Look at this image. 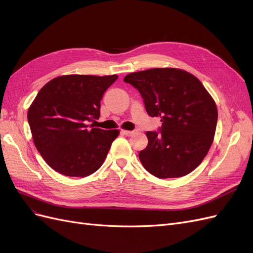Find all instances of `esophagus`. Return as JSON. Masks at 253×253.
Returning <instances> with one entry per match:
<instances>
[{"instance_id": "esophagus-1", "label": "esophagus", "mask_w": 253, "mask_h": 253, "mask_svg": "<svg viewBox=\"0 0 253 253\" xmlns=\"http://www.w3.org/2000/svg\"><path fill=\"white\" fill-rule=\"evenodd\" d=\"M134 132H135L134 130H122V133L125 134V135H128V136L132 135Z\"/></svg>"}]
</instances>
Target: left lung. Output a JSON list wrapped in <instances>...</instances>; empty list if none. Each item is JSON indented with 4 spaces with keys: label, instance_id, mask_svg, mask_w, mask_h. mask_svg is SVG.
Listing matches in <instances>:
<instances>
[{
    "label": "left lung",
    "instance_id": "obj_1",
    "mask_svg": "<svg viewBox=\"0 0 253 253\" xmlns=\"http://www.w3.org/2000/svg\"><path fill=\"white\" fill-rule=\"evenodd\" d=\"M124 82L140 92L148 116L160 117L158 131H147L148 145L138 153L144 168L160 178L180 177L197 168L215 133L217 109L191 73L153 68L130 73Z\"/></svg>",
    "mask_w": 253,
    "mask_h": 253
}]
</instances>
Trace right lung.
Instances as JSON below:
<instances>
[{
    "mask_svg": "<svg viewBox=\"0 0 253 253\" xmlns=\"http://www.w3.org/2000/svg\"><path fill=\"white\" fill-rule=\"evenodd\" d=\"M118 76L70 75L49 81L38 92L27 119L38 151L66 176L92 174L104 163L119 130L87 125L99 120L101 100Z\"/></svg>",
    "mask_w": 253,
    "mask_h": 253,
    "instance_id": "right-lung-1",
    "label": "right lung"
}]
</instances>
